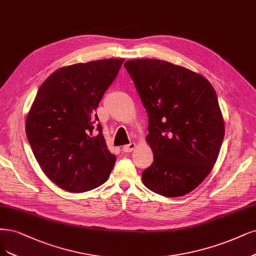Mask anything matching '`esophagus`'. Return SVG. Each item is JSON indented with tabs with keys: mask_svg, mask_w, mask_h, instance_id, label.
I'll use <instances>...</instances> for the list:
<instances>
[{
	"mask_svg": "<svg viewBox=\"0 0 256 256\" xmlns=\"http://www.w3.org/2000/svg\"><path fill=\"white\" fill-rule=\"evenodd\" d=\"M136 148V143H130L128 145L122 146V152H131Z\"/></svg>",
	"mask_w": 256,
	"mask_h": 256,
	"instance_id": "obj_1",
	"label": "esophagus"
}]
</instances>
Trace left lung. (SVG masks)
Segmentation results:
<instances>
[{
  "label": "left lung",
  "mask_w": 256,
  "mask_h": 256,
  "mask_svg": "<svg viewBox=\"0 0 256 256\" xmlns=\"http://www.w3.org/2000/svg\"><path fill=\"white\" fill-rule=\"evenodd\" d=\"M124 66L148 114L154 163L143 172V183L165 197L186 195L212 170L224 140L214 88L202 75L163 60Z\"/></svg>",
  "instance_id": "obj_1"
}]
</instances>
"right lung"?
<instances>
[{"label":"right lung","mask_w":256,"mask_h":256,"mask_svg":"<svg viewBox=\"0 0 256 256\" xmlns=\"http://www.w3.org/2000/svg\"><path fill=\"white\" fill-rule=\"evenodd\" d=\"M124 60L60 68L39 88L26 136L41 170L60 188L84 192L109 178L116 156L108 150L95 111Z\"/></svg>","instance_id":"obj_1"}]
</instances>
